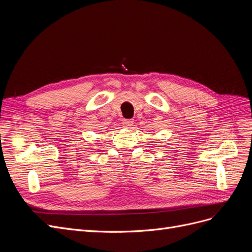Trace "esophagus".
Masks as SVG:
<instances>
[{
  "label": "esophagus",
  "instance_id": "esophagus-1",
  "mask_svg": "<svg viewBox=\"0 0 252 252\" xmlns=\"http://www.w3.org/2000/svg\"><path fill=\"white\" fill-rule=\"evenodd\" d=\"M123 125H124V127H126V128H130L132 125H133V121L132 120H123Z\"/></svg>",
  "mask_w": 252,
  "mask_h": 252
}]
</instances>
